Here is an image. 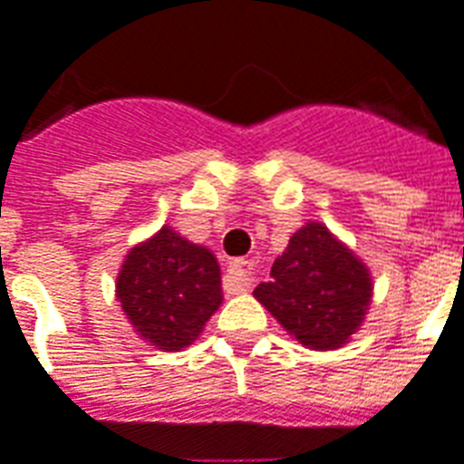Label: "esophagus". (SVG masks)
I'll list each match as a JSON object with an SVG mask.
<instances>
[{
	"mask_svg": "<svg viewBox=\"0 0 464 464\" xmlns=\"http://www.w3.org/2000/svg\"><path fill=\"white\" fill-rule=\"evenodd\" d=\"M254 281V264L252 261H235L227 269V276H225V291L229 295L245 294L252 288Z\"/></svg>",
	"mask_w": 464,
	"mask_h": 464,
	"instance_id": "esophagus-1",
	"label": "esophagus"
}]
</instances>
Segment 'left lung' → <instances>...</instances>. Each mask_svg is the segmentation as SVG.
I'll use <instances>...</instances> for the list:
<instances>
[{
	"label": "left lung",
	"mask_w": 464,
	"mask_h": 464,
	"mask_svg": "<svg viewBox=\"0 0 464 464\" xmlns=\"http://www.w3.org/2000/svg\"><path fill=\"white\" fill-rule=\"evenodd\" d=\"M367 264L330 229L308 219L271 266V281L254 298L308 350H337L350 343L372 305Z\"/></svg>",
	"instance_id": "8db88e82"
}]
</instances>
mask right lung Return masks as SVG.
Returning <instances> with one entry per match:
<instances>
[{"label": "right lung", "instance_id": "add662e5", "mask_svg": "<svg viewBox=\"0 0 464 464\" xmlns=\"http://www.w3.org/2000/svg\"><path fill=\"white\" fill-rule=\"evenodd\" d=\"M114 288L129 325L161 352L193 344L225 298L218 256L170 225L129 249Z\"/></svg>", "mask_w": 464, "mask_h": 464}]
</instances>
